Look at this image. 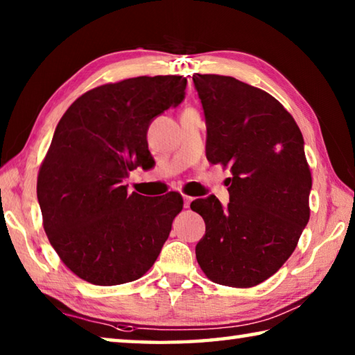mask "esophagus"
Instances as JSON below:
<instances>
[{
  "label": "esophagus",
  "instance_id": "1",
  "mask_svg": "<svg viewBox=\"0 0 355 355\" xmlns=\"http://www.w3.org/2000/svg\"><path fill=\"white\" fill-rule=\"evenodd\" d=\"M191 202H192V197H189V196H183V205H184V208H189Z\"/></svg>",
  "mask_w": 355,
  "mask_h": 355
}]
</instances>
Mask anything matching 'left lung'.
Here are the masks:
<instances>
[{"instance_id": "1", "label": "left lung", "mask_w": 355, "mask_h": 355, "mask_svg": "<svg viewBox=\"0 0 355 355\" xmlns=\"http://www.w3.org/2000/svg\"><path fill=\"white\" fill-rule=\"evenodd\" d=\"M192 81L205 112L207 158L232 172L227 208L214 196L191 203L205 220L197 261L214 284L255 286L284 266L310 219L304 137L261 89L220 75Z\"/></svg>"}]
</instances>
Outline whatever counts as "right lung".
Masks as SVG:
<instances>
[{"mask_svg": "<svg viewBox=\"0 0 355 355\" xmlns=\"http://www.w3.org/2000/svg\"><path fill=\"white\" fill-rule=\"evenodd\" d=\"M186 78L137 76L83 94L59 120L37 177L50 244L78 277L111 286L142 277L183 209L178 192L146 197L125 178L150 169L147 130L184 98Z\"/></svg>", "mask_w": 355, "mask_h": 355, "instance_id": "add662e5", "label": "right lung"}]
</instances>
